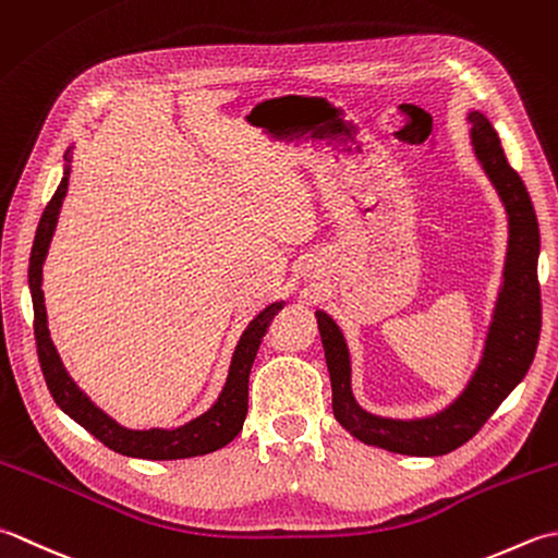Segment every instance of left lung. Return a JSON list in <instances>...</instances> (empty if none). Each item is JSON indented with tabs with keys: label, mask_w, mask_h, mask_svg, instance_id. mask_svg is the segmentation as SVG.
<instances>
[{
	"label": "left lung",
	"mask_w": 558,
	"mask_h": 558,
	"mask_svg": "<svg viewBox=\"0 0 558 558\" xmlns=\"http://www.w3.org/2000/svg\"><path fill=\"white\" fill-rule=\"evenodd\" d=\"M476 161L492 180L508 214V253L504 283L498 291L492 325L480 366L468 388L442 412L424 418H388L361 409L351 392V359L342 329L327 313L317 311L329 380H332L335 418L351 436L375 448L402 454L436 458L468 442L498 404L525 378L542 332V293L537 279L539 226L522 178L510 168L501 140L480 110L470 112Z\"/></svg>",
	"instance_id": "left-lung-1"
}]
</instances>
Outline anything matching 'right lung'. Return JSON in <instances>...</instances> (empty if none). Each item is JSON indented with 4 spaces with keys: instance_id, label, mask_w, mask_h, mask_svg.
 <instances>
[{
    "instance_id": "add662e5",
    "label": "right lung",
    "mask_w": 558,
    "mask_h": 558,
    "mask_svg": "<svg viewBox=\"0 0 558 558\" xmlns=\"http://www.w3.org/2000/svg\"><path fill=\"white\" fill-rule=\"evenodd\" d=\"M72 149L64 154V175L60 187L54 190L52 199L45 207L36 241L31 250V265H28V287L33 299V332H36L38 344V361L48 383L52 400L64 414H70L78 426H84L90 436H96L104 446L116 450L128 458H142V460H183V458H197V454H207L219 450L241 434L245 414H247V380L250 368L257 356L259 342L267 332V327L281 308L283 301L267 305L263 313H257L245 332L241 335L233 351L229 378H226L223 390L207 412L202 416L192 418L185 426L178 428H149V430H132L124 428L118 422L98 409L88 397L78 390V385L70 378V373L62 366V359L50 339L48 329V313H45V295H43V263L48 257V247L52 241L57 216L62 209V199L66 195V185H70V156Z\"/></svg>"
}]
</instances>
